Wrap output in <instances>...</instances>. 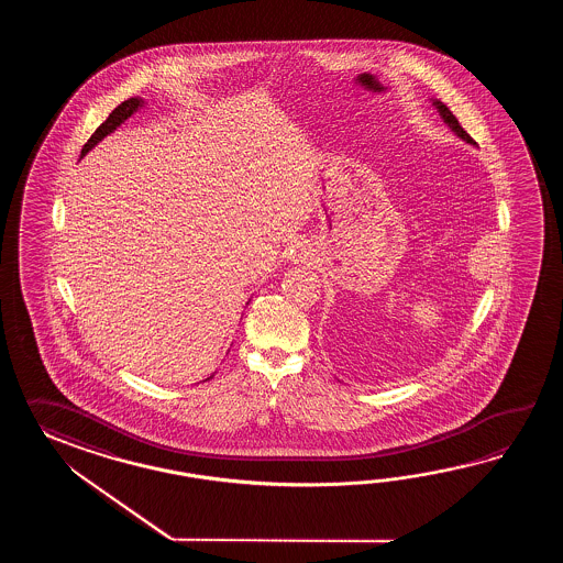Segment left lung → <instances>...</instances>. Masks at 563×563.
<instances>
[{"instance_id":"8db88e82","label":"left lung","mask_w":563,"mask_h":563,"mask_svg":"<svg viewBox=\"0 0 563 563\" xmlns=\"http://www.w3.org/2000/svg\"><path fill=\"white\" fill-rule=\"evenodd\" d=\"M431 102L432 107L437 108V112L441 114V119L444 120V124H446L451 131L455 132L459 139H463V141L468 144L475 143V141L468 136L467 131H465V129L459 124V120H456L455 114H453V112L446 108V104H443L439 98H431Z\"/></svg>"}]
</instances>
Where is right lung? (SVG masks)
<instances>
[{
	"mask_svg": "<svg viewBox=\"0 0 563 563\" xmlns=\"http://www.w3.org/2000/svg\"><path fill=\"white\" fill-rule=\"evenodd\" d=\"M143 107V98H129V100H124L122 104L114 108V110L108 114V119L104 120V122L96 129L95 134L88 139V143H86L85 148H82V156H85L88 151H92L96 144L100 143L104 136H108L110 132L117 131L124 120L131 119L132 114L139 112ZM209 378H213V374H211ZM209 378H205V380H209Z\"/></svg>",
	"mask_w": 563,
	"mask_h": 563,
	"instance_id": "right-lung-1",
	"label": "right lung"
}]
</instances>
